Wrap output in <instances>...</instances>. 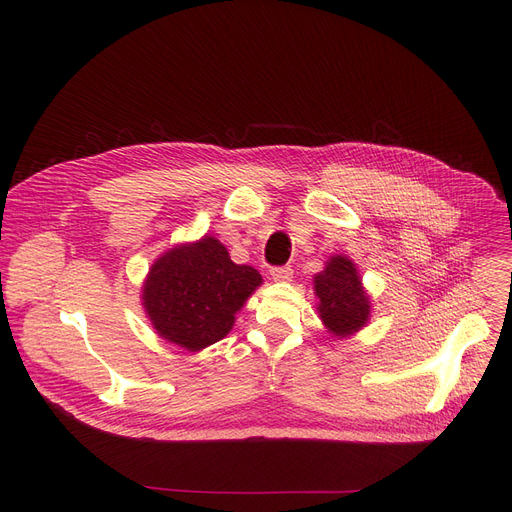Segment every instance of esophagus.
Wrapping results in <instances>:
<instances>
[{"instance_id":"obj_1","label":"esophagus","mask_w":512,"mask_h":512,"mask_svg":"<svg viewBox=\"0 0 512 512\" xmlns=\"http://www.w3.org/2000/svg\"><path fill=\"white\" fill-rule=\"evenodd\" d=\"M272 278L276 282H288L292 278V270L290 265H280V267H272Z\"/></svg>"}]
</instances>
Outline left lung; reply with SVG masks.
Returning <instances> with one entry per match:
<instances>
[{
	"instance_id": "obj_1",
	"label": "left lung",
	"mask_w": 512,
	"mask_h": 512,
	"mask_svg": "<svg viewBox=\"0 0 512 512\" xmlns=\"http://www.w3.org/2000/svg\"><path fill=\"white\" fill-rule=\"evenodd\" d=\"M315 294L321 319L336 336H348L367 324L369 299L351 259L332 257L326 270L315 276Z\"/></svg>"
}]
</instances>
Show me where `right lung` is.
Segmentation results:
<instances>
[{
  "instance_id": "obj_1",
  "label": "right lung",
  "mask_w": 512,
  "mask_h": 512,
  "mask_svg": "<svg viewBox=\"0 0 512 512\" xmlns=\"http://www.w3.org/2000/svg\"><path fill=\"white\" fill-rule=\"evenodd\" d=\"M261 284L251 265H238L213 236L161 255L147 276L143 305L161 338L188 351L222 340L236 311Z\"/></svg>"
}]
</instances>
